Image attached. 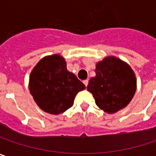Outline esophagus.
<instances>
[{
  "label": "esophagus",
  "mask_w": 156,
  "mask_h": 156,
  "mask_svg": "<svg viewBox=\"0 0 156 156\" xmlns=\"http://www.w3.org/2000/svg\"><path fill=\"white\" fill-rule=\"evenodd\" d=\"M83 83L85 84V86H86V87H87V85H88V79H86V80H84V81H83Z\"/></svg>",
  "instance_id": "obj_1"
}]
</instances>
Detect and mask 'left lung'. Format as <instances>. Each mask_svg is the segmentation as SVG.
I'll return each instance as SVG.
<instances>
[{"instance_id":"8db88e82","label":"left lung","mask_w":156,"mask_h":156,"mask_svg":"<svg viewBox=\"0 0 156 156\" xmlns=\"http://www.w3.org/2000/svg\"><path fill=\"white\" fill-rule=\"evenodd\" d=\"M94 71L96 76L90 78L87 91L101 110L114 114L131 102L137 89V79L128 63L108 55L97 62Z\"/></svg>"}]
</instances>
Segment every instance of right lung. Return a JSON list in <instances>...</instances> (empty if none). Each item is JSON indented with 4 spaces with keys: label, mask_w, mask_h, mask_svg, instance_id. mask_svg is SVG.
<instances>
[{
    "label": "right lung",
    "mask_w": 156,
    "mask_h": 156,
    "mask_svg": "<svg viewBox=\"0 0 156 156\" xmlns=\"http://www.w3.org/2000/svg\"><path fill=\"white\" fill-rule=\"evenodd\" d=\"M66 65L65 59L55 54L43 57L32 69L29 90L44 112L51 115L65 112L73 105L78 92L86 88Z\"/></svg>",
    "instance_id": "1"
}]
</instances>
